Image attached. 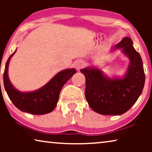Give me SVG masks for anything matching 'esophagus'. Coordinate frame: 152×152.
Returning <instances> with one entry per match:
<instances>
[{
  "mask_svg": "<svg viewBox=\"0 0 152 152\" xmlns=\"http://www.w3.org/2000/svg\"><path fill=\"white\" fill-rule=\"evenodd\" d=\"M84 64L82 61H77L75 63V67L76 69L80 70V68H82L84 66Z\"/></svg>",
  "mask_w": 152,
  "mask_h": 152,
  "instance_id": "obj_1",
  "label": "esophagus"
}]
</instances>
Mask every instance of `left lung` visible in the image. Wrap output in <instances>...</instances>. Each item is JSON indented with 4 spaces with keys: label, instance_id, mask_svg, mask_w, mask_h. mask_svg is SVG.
<instances>
[{
    "label": "left lung",
    "instance_id": "8db88e82",
    "mask_svg": "<svg viewBox=\"0 0 152 152\" xmlns=\"http://www.w3.org/2000/svg\"><path fill=\"white\" fill-rule=\"evenodd\" d=\"M122 50L130 64L123 78L111 79L98 68H86L80 72L86 78L85 96L93 111L102 115H122L138 99L145 85L142 61L133 46V41L124 37L113 47Z\"/></svg>",
    "mask_w": 152,
    "mask_h": 152
}]
</instances>
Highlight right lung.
I'll use <instances>...</instances> for the list:
<instances>
[{"mask_svg": "<svg viewBox=\"0 0 152 152\" xmlns=\"http://www.w3.org/2000/svg\"><path fill=\"white\" fill-rule=\"evenodd\" d=\"M16 51V50L7 59L3 73L4 86L10 99L14 106L21 111L33 115L50 113L57 107L62 87L76 73V70L71 68L61 70L38 90L32 92H20L14 88L8 77L10 61Z\"/></svg>", "mask_w": 152, "mask_h": 152, "instance_id": "obj_1", "label": "right lung"}]
</instances>
